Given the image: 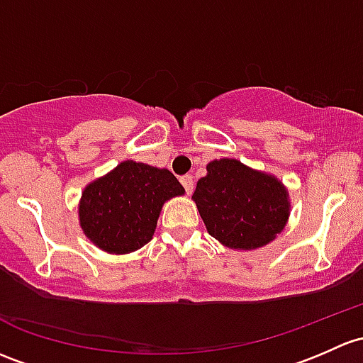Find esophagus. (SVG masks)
Returning a JSON list of instances; mask_svg holds the SVG:
<instances>
[{
    "mask_svg": "<svg viewBox=\"0 0 363 363\" xmlns=\"http://www.w3.org/2000/svg\"><path fill=\"white\" fill-rule=\"evenodd\" d=\"M181 184L184 186V189H186V193H191L193 191V186H194V181H193V177L191 175H182L181 177Z\"/></svg>",
    "mask_w": 363,
    "mask_h": 363,
    "instance_id": "obj_1",
    "label": "esophagus"
}]
</instances>
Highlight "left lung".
<instances>
[{
  "label": "left lung",
  "mask_w": 363,
  "mask_h": 363,
  "mask_svg": "<svg viewBox=\"0 0 363 363\" xmlns=\"http://www.w3.org/2000/svg\"><path fill=\"white\" fill-rule=\"evenodd\" d=\"M193 200L207 231L230 249L266 245L284 230L289 217L287 191L281 182L238 160L208 163Z\"/></svg>",
  "instance_id": "left-lung-1"
}]
</instances>
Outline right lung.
I'll use <instances>...</instances> for the list:
<instances>
[{
	"label": "right lung",
	"mask_w": 363,
	"mask_h": 363,
	"mask_svg": "<svg viewBox=\"0 0 363 363\" xmlns=\"http://www.w3.org/2000/svg\"><path fill=\"white\" fill-rule=\"evenodd\" d=\"M182 193L170 170L128 160L86 186L79 224L102 250L127 254L150 242L162 205Z\"/></svg>",
	"instance_id": "1"
}]
</instances>
